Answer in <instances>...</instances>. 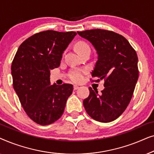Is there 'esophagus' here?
I'll use <instances>...</instances> for the list:
<instances>
[{
  "label": "esophagus",
  "instance_id": "obj_1",
  "mask_svg": "<svg viewBox=\"0 0 154 154\" xmlns=\"http://www.w3.org/2000/svg\"><path fill=\"white\" fill-rule=\"evenodd\" d=\"M79 87L78 85H73V89H74L75 90H78V89H79Z\"/></svg>",
  "mask_w": 154,
  "mask_h": 154
}]
</instances>
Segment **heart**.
Listing matches in <instances>:
<instances>
[{"instance_id": "obj_1", "label": "heart", "mask_w": 154, "mask_h": 154, "mask_svg": "<svg viewBox=\"0 0 154 154\" xmlns=\"http://www.w3.org/2000/svg\"><path fill=\"white\" fill-rule=\"evenodd\" d=\"M75 50L79 52V54H81L82 52L86 51V50H90V46L86 43L85 42L79 41L75 44ZM85 71L83 69H72L69 72V77L71 81L75 82V83H79L83 79V74L85 73Z\"/></svg>"}]
</instances>
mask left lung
I'll use <instances>...</instances> for the list:
<instances>
[{
  "mask_svg": "<svg viewBox=\"0 0 154 154\" xmlns=\"http://www.w3.org/2000/svg\"><path fill=\"white\" fill-rule=\"evenodd\" d=\"M92 44L98 54L92 77L104 80L102 93L89 88L83 100L88 114L97 121L109 123L124 112L131 100L139 77L136 51L123 35L104 29L78 31Z\"/></svg>",
  "mask_w": 154,
  "mask_h": 154,
  "instance_id": "obj_1",
  "label": "left lung"
}]
</instances>
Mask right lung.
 I'll use <instances>...</instances> for the list:
<instances>
[{"label":"right lung","instance_id":"obj_1","mask_svg":"<svg viewBox=\"0 0 154 154\" xmlns=\"http://www.w3.org/2000/svg\"><path fill=\"white\" fill-rule=\"evenodd\" d=\"M77 33L48 30L31 35L19 47L12 61L13 88L30 119L50 125L64 113L73 85H50V70L60 65L63 52Z\"/></svg>","mask_w":154,"mask_h":154}]
</instances>
